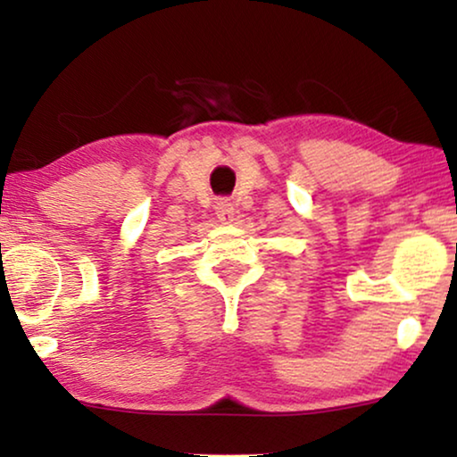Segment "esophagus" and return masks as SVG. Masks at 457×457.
I'll use <instances>...</instances> for the list:
<instances>
[{
    "label": "esophagus",
    "mask_w": 457,
    "mask_h": 457,
    "mask_svg": "<svg viewBox=\"0 0 457 457\" xmlns=\"http://www.w3.org/2000/svg\"><path fill=\"white\" fill-rule=\"evenodd\" d=\"M216 216H218V220L224 224L233 222L235 220L233 204H230L228 199H220V202H216Z\"/></svg>",
    "instance_id": "1"
}]
</instances>
